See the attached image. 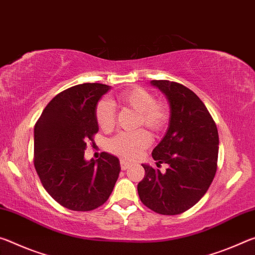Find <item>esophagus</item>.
<instances>
[{
	"label": "esophagus",
	"instance_id": "esophagus-1",
	"mask_svg": "<svg viewBox=\"0 0 255 255\" xmlns=\"http://www.w3.org/2000/svg\"><path fill=\"white\" fill-rule=\"evenodd\" d=\"M120 165H121V168H122V170H127L128 167H130V162H128V161H125V160H123V159H121V161H120Z\"/></svg>",
	"mask_w": 255,
	"mask_h": 255
}]
</instances>
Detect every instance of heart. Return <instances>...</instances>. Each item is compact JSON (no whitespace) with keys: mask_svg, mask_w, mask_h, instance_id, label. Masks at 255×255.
<instances>
[{"mask_svg":"<svg viewBox=\"0 0 255 255\" xmlns=\"http://www.w3.org/2000/svg\"><path fill=\"white\" fill-rule=\"evenodd\" d=\"M114 105L127 106L137 112L136 125H144L152 132H160L169 121V107L165 100L155 98V95L142 87L127 89L115 99H103L95 108V118L103 131H111L115 127ZM151 137L144 128L122 132L108 142L110 151L128 160H134L142 150L149 147Z\"/></svg>","mask_w":255,"mask_h":255,"instance_id":"obj_1","label":"heart"}]
</instances>
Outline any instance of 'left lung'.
<instances>
[{"label": "left lung", "mask_w": 255, "mask_h": 255, "mask_svg": "<svg viewBox=\"0 0 255 255\" xmlns=\"http://www.w3.org/2000/svg\"><path fill=\"white\" fill-rule=\"evenodd\" d=\"M168 98L169 127L152 158L168 164L165 173L143 165L144 177L137 184L141 202L160 215L189 210L209 189L217 172L219 136L209 111L193 91L178 82L152 80Z\"/></svg>", "instance_id": "1"}]
</instances>
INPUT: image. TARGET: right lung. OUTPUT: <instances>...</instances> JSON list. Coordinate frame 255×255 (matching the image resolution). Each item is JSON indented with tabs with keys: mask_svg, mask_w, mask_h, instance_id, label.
<instances>
[{
	"mask_svg": "<svg viewBox=\"0 0 255 255\" xmlns=\"http://www.w3.org/2000/svg\"><path fill=\"white\" fill-rule=\"evenodd\" d=\"M110 90L103 83H82L57 94L35 124L33 165L44 189L57 203L73 211L103 206L121 170L116 157L102 152L98 160H85L98 124L95 108Z\"/></svg>",
	"mask_w": 255,
	"mask_h": 255,
	"instance_id": "obj_1",
	"label": "right lung"
}]
</instances>
